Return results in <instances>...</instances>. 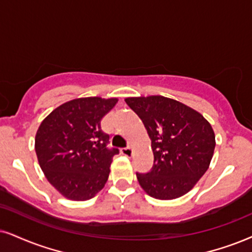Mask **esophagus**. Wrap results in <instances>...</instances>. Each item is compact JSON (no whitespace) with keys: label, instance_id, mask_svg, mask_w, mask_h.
<instances>
[{"label":"esophagus","instance_id":"34e87169","mask_svg":"<svg viewBox=\"0 0 252 252\" xmlns=\"http://www.w3.org/2000/svg\"><path fill=\"white\" fill-rule=\"evenodd\" d=\"M121 152H122V155L126 156V157H131L133 151H132L131 148H124V149L121 150Z\"/></svg>","mask_w":252,"mask_h":252}]
</instances>
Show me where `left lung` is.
Segmentation results:
<instances>
[{"instance_id": "1", "label": "left lung", "mask_w": 252, "mask_h": 252, "mask_svg": "<svg viewBox=\"0 0 252 252\" xmlns=\"http://www.w3.org/2000/svg\"><path fill=\"white\" fill-rule=\"evenodd\" d=\"M126 102L144 123L154 152L152 170L136 174L142 189L158 200L189 193L214 155L211 123L193 108L161 95L126 97Z\"/></svg>"}]
</instances>
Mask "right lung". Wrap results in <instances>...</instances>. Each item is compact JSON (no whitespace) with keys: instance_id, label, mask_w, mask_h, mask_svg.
Here are the masks:
<instances>
[{"instance_id":"1","label":"right lung","mask_w":252,"mask_h":252,"mask_svg":"<svg viewBox=\"0 0 252 252\" xmlns=\"http://www.w3.org/2000/svg\"><path fill=\"white\" fill-rule=\"evenodd\" d=\"M117 97H79L60 104L40 123L34 150L44 176L63 197L92 199L103 189L113 157L109 136L101 120L115 107Z\"/></svg>"}]
</instances>
